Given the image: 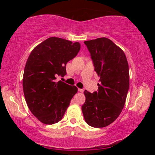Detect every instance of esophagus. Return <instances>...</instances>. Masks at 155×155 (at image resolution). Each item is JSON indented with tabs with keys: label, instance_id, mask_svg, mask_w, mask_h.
I'll list each match as a JSON object with an SVG mask.
<instances>
[{
	"label": "esophagus",
	"instance_id": "obj_1",
	"mask_svg": "<svg viewBox=\"0 0 155 155\" xmlns=\"http://www.w3.org/2000/svg\"><path fill=\"white\" fill-rule=\"evenodd\" d=\"M78 91H79V92H81V93L83 92V91H84L83 89H80V88H78Z\"/></svg>",
	"mask_w": 155,
	"mask_h": 155
}]
</instances>
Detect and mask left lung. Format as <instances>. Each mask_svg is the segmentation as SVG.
I'll return each instance as SVG.
<instances>
[{
	"label": "left lung",
	"mask_w": 155,
	"mask_h": 155,
	"mask_svg": "<svg viewBox=\"0 0 155 155\" xmlns=\"http://www.w3.org/2000/svg\"><path fill=\"white\" fill-rule=\"evenodd\" d=\"M90 52L94 70L100 77L97 91H84L81 107L85 122L103 128L121 114L129 88V68L124 51L106 38L84 41Z\"/></svg>",
	"instance_id": "1"
}]
</instances>
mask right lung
<instances>
[{"label":"right lung","mask_w":155,"mask_h":155,"mask_svg":"<svg viewBox=\"0 0 155 155\" xmlns=\"http://www.w3.org/2000/svg\"><path fill=\"white\" fill-rule=\"evenodd\" d=\"M81 44L51 37L35 46L28 56L23 75V91L31 113L41 122H59L77 92L56 77L66 74L67 63L77 55Z\"/></svg>","instance_id":"1"}]
</instances>
